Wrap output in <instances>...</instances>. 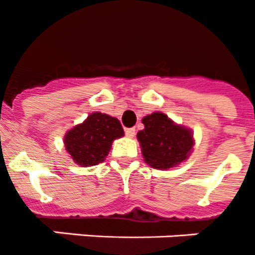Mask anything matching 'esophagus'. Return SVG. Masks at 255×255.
Returning a JSON list of instances; mask_svg holds the SVG:
<instances>
[{
	"instance_id": "34e87169",
	"label": "esophagus",
	"mask_w": 255,
	"mask_h": 255,
	"mask_svg": "<svg viewBox=\"0 0 255 255\" xmlns=\"http://www.w3.org/2000/svg\"><path fill=\"white\" fill-rule=\"evenodd\" d=\"M125 135L128 137H134L135 136V129H134V128H128V129H125Z\"/></svg>"
}]
</instances>
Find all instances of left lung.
<instances>
[{"instance_id": "left-lung-1", "label": "left lung", "mask_w": 255, "mask_h": 255, "mask_svg": "<svg viewBox=\"0 0 255 255\" xmlns=\"http://www.w3.org/2000/svg\"><path fill=\"white\" fill-rule=\"evenodd\" d=\"M143 124L145 128L136 136L146 164L155 169H168L188 158L193 146L190 129L174 124L163 112L145 116Z\"/></svg>"}]
</instances>
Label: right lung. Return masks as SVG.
I'll use <instances>...</instances> for the list:
<instances>
[{
	"label": "right lung",
	"mask_w": 255,
	"mask_h": 255,
	"mask_svg": "<svg viewBox=\"0 0 255 255\" xmlns=\"http://www.w3.org/2000/svg\"><path fill=\"white\" fill-rule=\"evenodd\" d=\"M121 136H124V129L118 119L93 112L65 134V150L78 165L92 167L104 162L112 141Z\"/></svg>",
	"instance_id": "right-lung-1"
}]
</instances>
